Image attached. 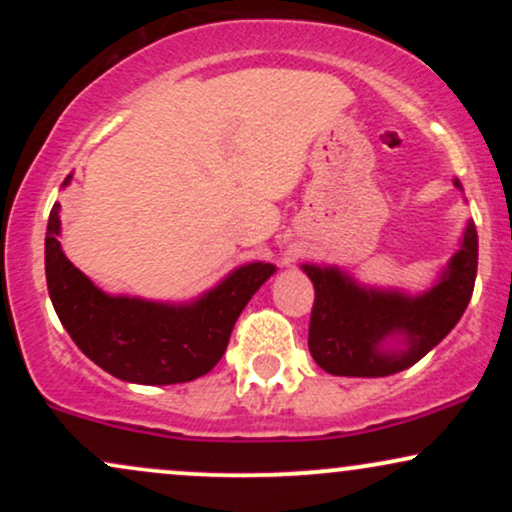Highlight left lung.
Returning a JSON list of instances; mask_svg holds the SVG:
<instances>
[{
    "label": "left lung",
    "instance_id": "obj_1",
    "mask_svg": "<svg viewBox=\"0 0 512 512\" xmlns=\"http://www.w3.org/2000/svg\"><path fill=\"white\" fill-rule=\"evenodd\" d=\"M477 257V228L469 223L448 272L436 289L419 298L358 289L339 269L305 264L315 286L308 346L317 366L351 378H380L414 366L462 317L474 291ZM390 336H402L408 349L380 350Z\"/></svg>",
    "mask_w": 512,
    "mask_h": 512
}]
</instances>
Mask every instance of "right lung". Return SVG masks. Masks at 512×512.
<instances>
[{"mask_svg":"<svg viewBox=\"0 0 512 512\" xmlns=\"http://www.w3.org/2000/svg\"><path fill=\"white\" fill-rule=\"evenodd\" d=\"M57 209L60 204L52 207L45 233V279L55 313L93 363L127 383H190L209 373L252 293L274 274V264H245L197 303L180 308L105 296L64 257Z\"/></svg>","mask_w":512,"mask_h":512,"instance_id":"add662e5","label":"right lung"}]
</instances>
